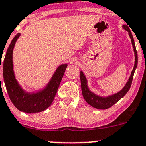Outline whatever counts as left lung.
Here are the masks:
<instances>
[{"instance_id":"obj_1","label":"left lung","mask_w":146,"mask_h":146,"mask_svg":"<svg viewBox=\"0 0 146 146\" xmlns=\"http://www.w3.org/2000/svg\"><path fill=\"white\" fill-rule=\"evenodd\" d=\"M125 30H126L129 33V35L130 36L131 41H132V44L133 46V48H134V55H135V62H134V66L133 68L131 76L129 77V80L124 86V88L121 91L115 94L114 95L110 96L107 98H102L98 96L95 95L94 93L89 91L88 89L87 84H86V79L83 74L82 72H80V80H81V87H82V95L84 97V100H86L87 103H89L91 106H92L94 108L98 109V110H106V109L110 108L111 106H113L115 103H116L118 100H121L122 98L128 92L129 89H130V86L132 85L133 76H134V71H135L136 68L137 66V63H138V57H137V49H136L135 44H134V41L133 39L132 34L131 33L130 30H129V27L127 25H123Z\"/></svg>"}]
</instances>
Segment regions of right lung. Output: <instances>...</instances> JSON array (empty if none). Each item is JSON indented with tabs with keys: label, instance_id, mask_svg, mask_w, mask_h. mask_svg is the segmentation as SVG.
I'll return each mask as SVG.
<instances>
[{
	"label": "right lung",
	"instance_id": "obj_1",
	"mask_svg": "<svg viewBox=\"0 0 146 146\" xmlns=\"http://www.w3.org/2000/svg\"><path fill=\"white\" fill-rule=\"evenodd\" d=\"M19 36L20 33L16 35L12 39L8 47L3 62V79L6 89L11 101L19 111L28 113L43 111L53 101L66 69L67 64L61 65L58 67L49 84L42 91L31 94L25 93L22 90L16 80L12 64V52L16 41Z\"/></svg>",
	"mask_w": 146,
	"mask_h": 146
}]
</instances>
